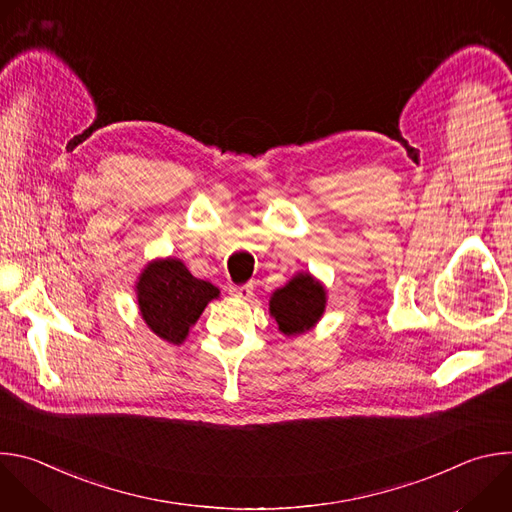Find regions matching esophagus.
<instances>
[{
    "instance_id": "1",
    "label": "esophagus",
    "mask_w": 512,
    "mask_h": 512,
    "mask_svg": "<svg viewBox=\"0 0 512 512\" xmlns=\"http://www.w3.org/2000/svg\"><path fill=\"white\" fill-rule=\"evenodd\" d=\"M229 291H231V296H235V298H239V300H251V296H253V285H251V283H245V285H231Z\"/></svg>"
}]
</instances>
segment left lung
Instances as JSON below:
<instances>
[{
  "label": "left lung",
  "mask_w": 512,
  "mask_h": 512,
  "mask_svg": "<svg viewBox=\"0 0 512 512\" xmlns=\"http://www.w3.org/2000/svg\"><path fill=\"white\" fill-rule=\"evenodd\" d=\"M326 306L324 287L308 273H300L271 296L269 312L287 336L310 330Z\"/></svg>",
  "instance_id": "left-lung-1"
}]
</instances>
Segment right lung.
Returning a JSON list of instances; mask_svg holds the SVG:
<instances>
[{
    "mask_svg": "<svg viewBox=\"0 0 512 512\" xmlns=\"http://www.w3.org/2000/svg\"><path fill=\"white\" fill-rule=\"evenodd\" d=\"M214 298H218V289L196 279L178 259L154 261L137 283L141 318L170 344L184 342L190 326Z\"/></svg>",
    "mask_w": 512,
    "mask_h": 512,
    "instance_id": "add662e5",
    "label": "right lung"
}]
</instances>
